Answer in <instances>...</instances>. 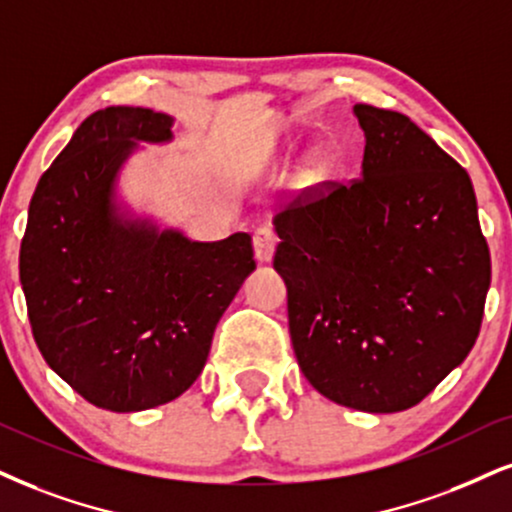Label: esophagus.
Wrapping results in <instances>:
<instances>
[{
    "instance_id": "1",
    "label": "esophagus",
    "mask_w": 512,
    "mask_h": 512,
    "mask_svg": "<svg viewBox=\"0 0 512 512\" xmlns=\"http://www.w3.org/2000/svg\"><path fill=\"white\" fill-rule=\"evenodd\" d=\"M275 244H277V235L273 232V227H258L254 232V254L258 263H268L275 254Z\"/></svg>"
}]
</instances>
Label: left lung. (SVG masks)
I'll list each match as a JSON object with an SVG mask.
<instances>
[{
    "label": "left lung",
    "mask_w": 512,
    "mask_h": 512,
    "mask_svg": "<svg viewBox=\"0 0 512 512\" xmlns=\"http://www.w3.org/2000/svg\"><path fill=\"white\" fill-rule=\"evenodd\" d=\"M361 178L277 213L273 266L304 377L399 413L468 358L491 282L470 175L399 111L356 104Z\"/></svg>",
    "instance_id": "obj_1"
}]
</instances>
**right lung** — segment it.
I'll list each match as a JSON object with an SVG mask.
<instances>
[{"label":"right lung","instance_id":"add662e5","mask_svg":"<svg viewBox=\"0 0 512 512\" xmlns=\"http://www.w3.org/2000/svg\"><path fill=\"white\" fill-rule=\"evenodd\" d=\"M170 128L173 116L142 106L85 118L37 182L21 242L37 349L82 399L113 413L163 406L192 387L256 268L246 232L194 242L118 194L140 142L166 144Z\"/></svg>","mask_w":512,"mask_h":512}]
</instances>
